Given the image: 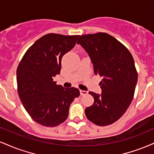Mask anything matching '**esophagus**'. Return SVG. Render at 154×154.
<instances>
[{
	"label": "esophagus",
	"instance_id": "esophagus-1",
	"mask_svg": "<svg viewBox=\"0 0 154 154\" xmlns=\"http://www.w3.org/2000/svg\"><path fill=\"white\" fill-rule=\"evenodd\" d=\"M79 92H80V95H85L88 94V92L85 91H82V90H80Z\"/></svg>",
	"mask_w": 154,
	"mask_h": 154
}]
</instances>
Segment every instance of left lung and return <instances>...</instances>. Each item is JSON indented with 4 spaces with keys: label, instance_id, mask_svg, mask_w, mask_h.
Masks as SVG:
<instances>
[{
    "label": "left lung",
    "instance_id": "obj_1",
    "mask_svg": "<svg viewBox=\"0 0 154 154\" xmlns=\"http://www.w3.org/2000/svg\"><path fill=\"white\" fill-rule=\"evenodd\" d=\"M77 43L89 55L94 73L102 77L99 83L102 93L89 92L94 103L86 108L85 115L98 126L113 124L125 114L133 99L137 73L132 56L107 33L82 35Z\"/></svg>",
    "mask_w": 154,
    "mask_h": 154
}]
</instances>
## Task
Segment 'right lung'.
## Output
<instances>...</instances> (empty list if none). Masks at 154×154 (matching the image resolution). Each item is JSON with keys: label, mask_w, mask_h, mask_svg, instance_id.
<instances>
[{"label": "right lung", "mask_w": 154, "mask_h": 154, "mask_svg": "<svg viewBox=\"0 0 154 154\" xmlns=\"http://www.w3.org/2000/svg\"><path fill=\"white\" fill-rule=\"evenodd\" d=\"M79 37L44 35L26 51L17 68L21 101L29 116L43 126L63 123L72 101L79 95L77 88H64L54 81L60 74L63 56L73 48Z\"/></svg>", "instance_id": "right-lung-1"}]
</instances>
